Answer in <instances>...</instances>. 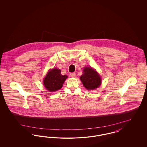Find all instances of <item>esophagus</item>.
Listing matches in <instances>:
<instances>
[{
  "instance_id": "esophagus-1",
  "label": "esophagus",
  "mask_w": 147,
  "mask_h": 147,
  "mask_svg": "<svg viewBox=\"0 0 147 147\" xmlns=\"http://www.w3.org/2000/svg\"><path fill=\"white\" fill-rule=\"evenodd\" d=\"M70 77H72V78H74V77H76V74L75 73H70Z\"/></svg>"
}]
</instances>
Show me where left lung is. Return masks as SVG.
Instances as JSON below:
<instances>
[{
    "label": "left lung",
    "mask_w": 147,
    "mask_h": 147,
    "mask_svg": "<svg viewBox=\"0 0 147 147\" xmlns=\"http://www.w3.org/2000/svg\"><path fill=\"white\" fill-rule=\"evenodd\" d=\"M84 87L88 90H94L98 88L101 84L100 76L96 70L91 67H85L83 74L80 77Z\"/></svg>",
    "instance_id": "left-lung-1"
}]
</instances>
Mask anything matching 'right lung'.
<instances>
[{
	"instance_id": "1",
	"label": "right lung",
	"mask_w": 147,
	"mask_h": 147,
	"mask_svg": "<svg viewBox=\"0 0 147 147\" xmlns=\"http://www.w3.org/2000/svg\"><path fill=\"white\" fill-rule=\"evenodd\" d=\"M61 71L59 69L53 68L47 73L43 81V85L47 90L54 92L62 88L68 77L66 75H62Z\"/></svg>"
}]
</instances>
